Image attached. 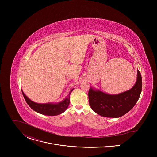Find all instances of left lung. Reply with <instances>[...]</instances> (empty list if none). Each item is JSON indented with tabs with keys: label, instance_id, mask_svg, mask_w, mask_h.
<instances>
[{
	"label": "left lung",
	"instance_id": "8db88e82",
	"mask_svg": "<svg viewBox=\"0 0 157 157\" xmlns=\"http://www.w3.org/2000/svg\"><path fill=\"white\" fill-rule=\"evenodd\" d=\"M142 87V76L137 70V81L130 90L117 94H108L90 87L88 93L89 103L98 114L117 118L129 112L138 101Z\"/></svg>",
	"mask_w": 157,
	"mask_h": 157
}]
</instances>
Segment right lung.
<instances>
[{
    "instance_id": "add662e5",
    "label": "right lung",
    "mask_w": 157,
    "mask_h": 157,
    "mask_svg": "<svg viewBox=\"0 0 157 157\" xmlns=\"http://www.w3.org/2000/svg\"><path fill=\"white\" fill-rule=\"evenodd\" d=\"M73 89H72L71 91L69 93L68 95L63 101L59 103H47V104H38L33 102L31 101L24 93L22 91V94L24 97V99L28 105L35 112L38 113L50 116H57L59 114H62L67 109L69 104H70V96L71 93L73 91Z\"/></svg>"
}]
</instances>
